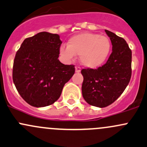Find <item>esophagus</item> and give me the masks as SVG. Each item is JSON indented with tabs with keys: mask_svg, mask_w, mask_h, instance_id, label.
<instances>
[{
	"mask_svg": "<svg viewBox=\"0 0 147 147\" xmlns=\"http://www.w3.org/2000/svg\"><path fill=\"white\" fill-rule=\"evenodd\" d=\"M80 71H81V68H80V67H79V66H75V72H80Z\"/></svg>",
	"mask_w": 147,
	"mask_h": 147,
	"instance_id": "1",
	"label": "esophagus"
}]
</instances>
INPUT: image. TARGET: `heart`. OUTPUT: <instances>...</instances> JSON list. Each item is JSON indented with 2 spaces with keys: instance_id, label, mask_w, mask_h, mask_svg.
I'll return each instance as SVG.
<instances>
[{
  "instance_id": "b5f03b06",
  "label": "heart",
  "mask_w": 147,
  "mask_h": 147,
  "mask_svg": "<svg viewBox=\"0 0 147 147\" xmlns=\"http://www.w3.org/2000/svg\"><path fill=\"white\" fill-rule=\"evenodd\" d=\"M111 49L110 39L98 34L84 32L71 37L67 46H61L60 53L66 61L80 55V61L88 68L101 66L107 59Z\"/></svg>"
}]
</instances>
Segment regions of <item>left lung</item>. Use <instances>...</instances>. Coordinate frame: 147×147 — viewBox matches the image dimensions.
I'll list each match as a JSON object with an SVG mask.
<instances>
[{
    "label": "left lung",
    "mask_w": 147,
    "mask_h": 147,
    "mask_svg": "<svg viewBox=\"0 0 147 147\" xmlns=\"http://www.w3.org/2000/svg\"><path fill=\"white\" fill-rule=\"evenodd\" d=\"M112 53L106 64L97 69H82V92L84 100L92 106L104 108L123 94L132 75V51L125 40L109 30Z\"/></svg>",
    "instance_id": "1"
}]
</instances>
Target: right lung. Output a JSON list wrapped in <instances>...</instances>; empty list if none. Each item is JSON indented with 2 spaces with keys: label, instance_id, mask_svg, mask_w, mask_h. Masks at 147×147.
<instances>
[{
  "label": "right lung",
  "instance_id": "add662e5",
  "mask_svg": "<svg viewBox=\"0 0 147 147\" xmlns=\"http://www.w3.org/2000/svg\"><path fill=\"white\" fill-rule=\"evenodd\" d=\"M61 44L58 34L42 32L25 38L17 51L12 80L18 93L31 106L53 104L75 74L73 65L58 59Z\"/></svg>",
  "mask_w": 147,
  "mask_h": 147
}]
</instances>
